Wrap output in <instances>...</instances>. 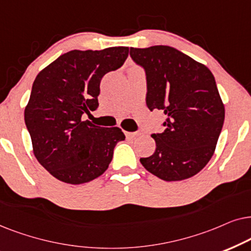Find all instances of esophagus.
<instances>
[{
    "label": "esophagus",
    "instance_id": "34e87169",
    "mask_svg": "<svg viewBox=\"0 0 251 251\" xmlns=\"http://www.w3.org/2000/svg\"><path fill=\"white\" fill-rule=\"evenodd\" d=\"M125 135H126V138L132 139V138H135V136H138L139 133L138 132H125Z\"/></svg>",
    "mask_w": 251,
    "mask_h": 251
}]
</instances>
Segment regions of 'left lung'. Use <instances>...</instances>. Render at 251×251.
I'll list each match as a JSON object with an SVG mask.
<instances>
[{
    "mask_svg": "<svg viewBox=\"0 0 251 251\" xmlns=\"http://www.w3.org/2000/svg\"><path fill=\"white\" fill-rule=\"evenodd\" d=\"M129 55L146 70L147 106L165 115L164 131L151 135L155 152L140 162L165 181L195 176L211 159L225 119L215 76L173 47H131Z\"/></svg>",
    "mask_w": 251,
    "mask_h": 251,
    "instance_id": "8db88e82",
    "label": "left lung"
}]
</instances>
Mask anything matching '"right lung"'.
Returning a JSON list of instances; mask_svg holds the SVG:
<instances>
[{"label":"right lung","mask_w":251,"mask_h":251,"mask_svg":"<svg viewBox=\"0 0 251 251\" xmlns=\"http://www.w3.org/2000/svg\"><path fill=\"white\" fill-rule=\"evenodd\" d=\"M128 56V47L71 50L41 70L25 106V124L33 153L50 175L79 185L108 169L117 142L125 139L119 127H101L83 113L98 109L100 83Z\"/></svg>","instance_id":"add662e5"}]
</instances>
